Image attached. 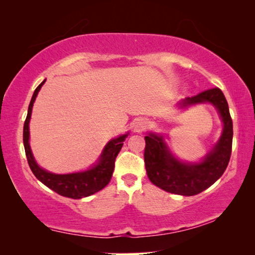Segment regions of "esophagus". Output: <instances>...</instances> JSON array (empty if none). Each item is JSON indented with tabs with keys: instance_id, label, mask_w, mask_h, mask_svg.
<instances>
[{
	"instance_id": "1",
	"label": "esophagus",
	"mask_w": 255,
	"mask_h": 255,
	"mask_svg": "<svg viewBox=\"0 0 255 255\" xmlns=\"http://www.w3.org/2000/svg\"><path fill=\"white\" fill-rule=\"evenodd\" d=\"M147 120L144 118H139L137 119L135 124H133V131L135 132H143L146 127H147Z\"/></svg>"
}]
</instances>
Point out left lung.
I'll return each instance as SVG.
<instances>
[{
    "label": "left lung",
    "mask_w": 255,
    "mask_h": 255,
    "mask_svg": "<svg viewBox=\"0 0 255 255\" xmlns=\"http://www.w3.org/2000/svg\"><path fill=\"white\" fill-rule=\"evenodd\" d=\"M211 103L224 125L222 136L214 148L199 163H184L175 158L164 143L163 136L149 132L145 136V167L150 182L164 191L181 196H195L213 185L225 172L232 153L233 122L228 103L221 89L214 88L185 98L181 108Z\"/></svg>",
    "instance_id": "1"
}]
</instances>
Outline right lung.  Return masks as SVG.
Returning a JSON list of instances; mask_svg holds the SVG:
<instances>
[{
  "label": "right lung",
  "instance_id": "1",
  "mask_svg": "<svg viewBox=\"0 0 255 255\" xmlns=\"http://www.w3.org/2000/svg\"><path fill=\"white\" fill-rule=\"evenodd\" d=\"M45 82L46 80L42 81L41 83L37 86V89L34 90L33 96L28 108L27 118H25L23 126V145L25 155H27L28 164L34 176H36L40 182L44 183L46 187H48L56 193H58V195L72 198V199H81V198L89 197L93 195V193L100 191V190H102L110 182L115 169L116 157H117L120 149H122L124 141L128 136V132L111 139L109 143L105 146V148H103L100 157H99L98 163L96 165H93L91 169L70 174H55L41 169V167L37 164V162L34 161L31 148H30L29 123L30 118H31L33 102L36 100L37 94L40 91L41 86L44 85Z\"/></svg>",
  "mask_w": 255,
  "mask_h": 255
}]
</instances>
